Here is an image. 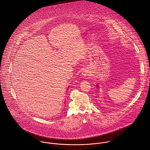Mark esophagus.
<instances>
[{
  "mask_svg": "<svg viewBox=\"0 0 150 150\" xmlns=\"http://www.w3.org/2000/svg\"><path fill=\"white\" fill-rule=\"evenodd\" d=\"M82 76H83L84 77H86V76H88V72L86 70H84L82 71Z\"/></svg>",
  "mask_w": 150,
  "mask_h": 150,
  "instance_id": "esophagus-1",
  "label": "esophagus"
}]
</instances>
